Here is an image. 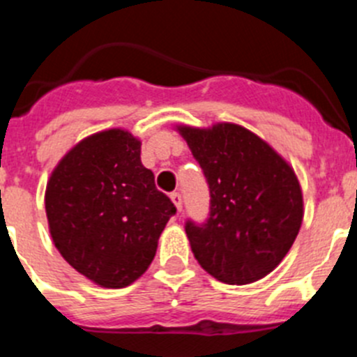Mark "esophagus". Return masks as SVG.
<instances>
[{
    "mask_svg": "<svg viewBox=\"0 0 357 357\" xmlns=\"http://www.w3.org/2000/svg\"><path fill=\"white\" fill-rule=\"evenodd\" d=\"M171 201L174 202V206L178 208V211H181V209H183V197H181V194H179V192H172Z\"/></svg>",
    "mask_w": 357,
    "mask_h": 357,
    "instance_id": "esophagus-1",
    "label": "esophagus"
}]
</instances>
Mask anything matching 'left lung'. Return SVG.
<instances>
[{"instance_id": "left-lung-1", "label": "left lung", "mask_w": 357, "mask_h": 357, "mask_svg": "<svg viewBox=\"0 0 357 357\" xmlns=\"http://www.w3.org/2000/svg\"><path fill=\"white\" fill-rule=\"evenodd\" d=\"M179 132L211 197L204 222H185L195 259L224 284L261 280L287 255L301 227L303 195L294 171L243 126L220 123Z\"/></svg>"}]
</instances>
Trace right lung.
<instances>
[{"label": "right lung", "mask_w": 357, "mask_h": 357, "mask_svg": "<svg viewBox=\"0 0 357 357\" xmlns=\"http://www.w3.org/2000/svg\"><path fill=\"white\" fill-rule=\"evenodd\" d=\"M45 211L63 259L95 284L121 289L151 264L176 206L142 165L141 142L125 130H107L59 162Z\"/></svg>", "instance_id": "1"}]
</instances>
